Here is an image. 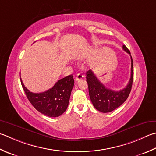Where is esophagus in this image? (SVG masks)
I'll list each match as a JSON object with an SVG mask.
<instances>
[{
  "label": "esophagus",
  "mask_w": 156,
  "mask_h": 156,
  "mask_svg": "<svg viewBox=\"0 0 156 156\" xmlns=\"http://www.w3.org/2000/svg\"><path fill=\"white\" fill-rule=\"evenodd\" d=\"M83 78H84V76L82 74V73H78L77 75H76V80L78 81V80H81V79H82Z\"/></svg>",
  "instance_id": "1"
}]
</instances>
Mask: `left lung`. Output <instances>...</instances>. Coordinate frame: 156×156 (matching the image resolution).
Here are the masks:
<instances>
[{"instance_id":"obj_1","label":"left lung","mask_w":156,"mask_h":156,"mask_svg":"<svg viewBox=\"0 0 156 156\" xmlns=\"http://www.w3.org/2000/svg\"><path fill=\"white\" fill-rule=\"evenodd\" d=\"M123 50L130 55V51L125 45H123ZM131 58V74L130 78L127 86L122 90L115 91L107 88L99 79L96 77L92 70L87 72V82L88 87V93L91 102L94 108L97 110L108 113L114 111L120 107L129 96L133 82V61Z\"/></svg>"}]
</instances>
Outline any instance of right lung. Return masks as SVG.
Segmentation results:
<instances>
[{
    "label": "right lung",
    "mask_w": 156,
    "mask_h": 156,
    "mask_svg": "<svg viewBox=\"0 0 156 156\" xmlns=\"http://www.w3.org/2000/svg\"><path fill=\"white\" fill-rule=\"evenodd\" d=\"M21 83L27 98L36 110L47 116L55 118L63 114L68 108L74 80L73 76L69 75L58 80L50 89L40 93L30 92L21 79Z\"/></svg>",
    "instance_id": "right-lung-1"
}]
</instances>
